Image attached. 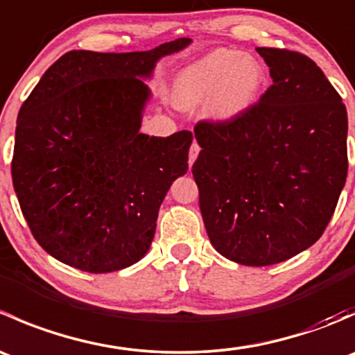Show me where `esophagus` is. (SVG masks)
I'll use <instances>...</instances> for the list:
<instances>
[{"label":"esophagus","mask_w":355,"mask_h":355,"mask_svg":"<svg viewBox=\"0 0 355 355\" xmlns=\"http://www.w3.org/2000/svg\"><path fill=\"white\" fill-rule=\"evenodd\" d=\"M199 151H200L199 144L194 141V142H192V146H191V151H189V166H191V168H192V164H194V161L198 159Z\"/></svg>","instance_id":"esophagus-1"}]
</instances>
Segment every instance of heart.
Instances as JSON below:
<instances>
[{
    "label": "heart",
    "mask_w": 355,
    "mask_h": 355,
    "mask_svg": "<svg viewBox=\"0 0 355 355\" xmlns=\"http://www.w3.org/2000/svg\"><path fill=\"white\" fill-rule=\"evenodd\" d=\"M264 80L266 71L256 56L220 48L180 71L175 101L182 110H192L211 101L207 108L211 120L228 123L257 101Z\"/></svg>",
    "instance_id": "heart-1"
}]
</instances>
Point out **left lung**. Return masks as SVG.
Segmentation results:
<instances>
[{
    "mask_svg": "<svg viewBox=\"0 0 355 355\" xmlns=\"http://www.w3.org/2000/svg\"><path fill=\"white\" fill-rule=\"evenodd\" d=\"M273 85L228 123L200 121L192 166L214 249L244 266H270L323 235L347 178V110L307 56L256 48Z\"/></svg>",
    "mask_w": 355,
    "mask_h": 355,
    "instance_id": "left-lung-1",
    "label": "left lung"
}]
</instances>
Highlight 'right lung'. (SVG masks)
Returning a JSON list of instances; mask_svg holds the SVG:
<instances>
[{
    "instance_id": "obj_1",
    "label": "right lung",
    "mask_w": 355,
    "mask_h": 355,
    "mask_svg": "<svg viewBox=\"0 0 355 355\" xmlns=\"http://www.w3.org/2000/svg\"><path fill=\"white\" fill-rule=\"evenodd\" d=\"M192 39L149 51H70L20 108L13 189L39 245L77 270L110 273L146 256L157 211L189 170L192 134H141L146 80Z\"/></svg>"
}]
</instances>
